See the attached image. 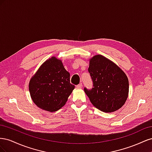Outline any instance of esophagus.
<instances>
[{"mask_svg": "<svg viewBox=\"0 0 152 152\" xmlns=\"http://www.w3.org/2000/svg\"><path fill=\"white\" fill-rule=\"evenodd\" d=\"M82 87V84L81 83L76 86V87H77V88H81Z\"/></svg>", "mask_w": 152, "mask_h": 152, "instance_id": "1", "label": "esophagus"}]
</instances>
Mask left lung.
I'll use <instances>...</instances> for the list:
<instances>
[{
	"label": "left lung",
	"instance_id": "left-lung-1",
	"mask_svg": "<svg viewBox=\"0 0 152 152\" xmlns=\"http://www.w3.org/2000/svg\"><path fill=\"white\" fill-rule=\"evenodd\" d=\"M88 72L93 87L89 89L85 87L84 89L91 103L107 113L121 108L129 93V81L124 72L102 55L91 59Z\"/></svg>",
	"mask_w": 152,
	"mask_h": 152
}]
</instances>
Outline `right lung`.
Returning a JSON list of instances; mask_svg holds the SVG:
<instances>
[{"label": "right lung", "mask_w": 152, "mask_h": 152, "mask_svg": "<svg viewBox=\"0 0 152 152\" xmlns=\"http://www.w3.org/2000/svg\"><path fill=\"white\" fill-rule=\"evenodd\" d=\"M70 73L61 60L55 57L45 61L31 78L29 83L31 98L38 107L50 112L65 104L74 89Z\"/></svg>", "instance_id": "add662e5"}]
</instances>
